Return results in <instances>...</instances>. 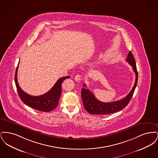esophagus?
<instances>
[{"instance_id":"obj_1","label":"esophagus","mask_w":158,"mask_h":158,"mask_svg":"<svg viewBox=\"0 0 158 158\" xmlns=\"http://www.w3.org/2000/svg\"><path fill=\"white\" fill-rule=\"evenodd\" d=\"M75 79L76 81L79 82L80 81H81V76L79 75H76Z\"/></svg>"}]
</instances>
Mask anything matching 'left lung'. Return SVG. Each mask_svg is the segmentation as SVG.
<instances>
[{
  "label": "left lung",
  "mask_w": 158,
  "mask_h": 158,
  "mask_svg": "<svg viewBox=\"0 0 158 158\" xmlns=\"http://www.w3.org/2000/svg\"><path fill=\"white\" fill-rule=\"evenodd\" d=\"M126 61L132 66L135 74V83L132 89L125 98L111 102H103L98 100L91 91L86 89L85 84H83L85 88H82L81 91V97L85 109L91 114H108L116 113L125 108L134 94L137 83L138 73L137 71L135 58L131 52L128 54Z\"/></svg>",
  "instance_id": "left-lung-1"
}]
</instances>
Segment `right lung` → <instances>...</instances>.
<instances>
[{
  "label": "right lung",
  "instance_id": "obj_1",
  "mask_svg": "<svg viewBox=\"0 0 158 158\" xmlns=\"http://www.w3.org/2000/svg\"><path fill=\"white\" fill-rule=\"evenodd\" d=\"M18 64L16 69L15 75V82L16 87L19 98L23 102L33 109L43 112H50L55 109L59 104L61 94V84L63 82L70 76H64L60 78L54 84L53 88L40 96H32L24 91H23L17 81V72Z\"/></svg>",
  "mask_w": 158,
  "mask_h": 158
}]
</instances>
